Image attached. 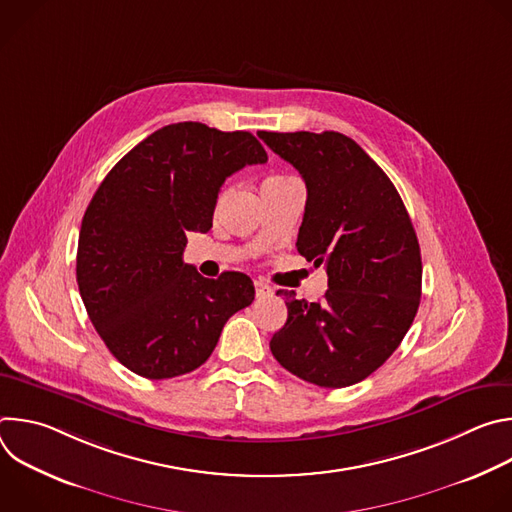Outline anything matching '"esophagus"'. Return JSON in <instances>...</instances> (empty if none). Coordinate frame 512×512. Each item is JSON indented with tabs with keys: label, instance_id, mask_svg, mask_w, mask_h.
<instances>
[{
	"label": "esophagus",
	"instance_id": "esophagus-1",
	"mask_svg": "<svg viewBox=\"0 0 512 512\" xmlns=\"http://www.w3.org/2000/svg\"><path fill=\"white\" fill-rule=\"evenodd\" d=\"M273 294V289H271V285H267L265 281H255V296L257 298H267V296H271Z\"/></svg>",
	"mask_w": 512,
	"mask_h": 512
}]
</instances>
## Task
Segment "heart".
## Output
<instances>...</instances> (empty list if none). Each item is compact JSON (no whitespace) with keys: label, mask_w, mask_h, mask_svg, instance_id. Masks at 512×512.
Masks as SVG:
<instances>
[{"label":"heart","mask_w":512,"mask_h":512,"mask_svg":"<svg viewBox=\"0 0 512 512\" xmlns=\"http://www.w3.org/2000/svg\"><path fill=\"white\" fill-rule=\"evenodd\" d=\"M277 180H283V178H281V176H273V178H267L265 182H277ZM265 182H263V184H265Z\"/></svg>","instance_id":"obj_1"}]
</instances>
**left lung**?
I'll return each mask as SVG.
<instances>
[{
	"mask_svg": "<svg viewBox=\"0 0 512 512\" xmlns=\"http://www.w3.org/2000/svg\"><path fill=\"white\" fill-rule=\"evenodd\" d=\"M308 188L298 253L328 273L320 302L279 289L287 322L269 348L291 375L328 389L367 379L397 350L419 308L421 253L389 176L338 133H257Z\"/></svg>",
	"mask_w": 512,
	"mask_h": 512,
	"instance_id": "obj_1",
	"label": "left lung"
}]
</instances>
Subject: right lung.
Masks as SVG:
<instances>
[{"instance_id":"add662e5","label":"right lung","mask_w":512,"mask_h":512,"mask_svg":"<svg viewBox=\"0 0 512 512\" xmlns=\"http://www.w3.org/2000/svg\"><path fill=\"white\" fill-rule=\"evenodd\" d=\"M267 154L249 131L166 125L139 141L83 216L77 281L111 354L160 381L198 369L227 320L255 300L249 275L202 277L184 263L186 233H206L225 180Z\"/></svg>"}]
</instances>
